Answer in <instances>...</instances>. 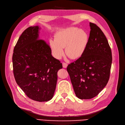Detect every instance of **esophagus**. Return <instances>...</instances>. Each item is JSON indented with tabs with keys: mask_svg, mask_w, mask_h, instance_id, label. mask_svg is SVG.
<instances>
[{
	"mask_svg": "<svg viewBox=\"0 0 125 125\" xmlns=\"http://www.w3.org/2000/svg\"><path fill=\"white\" fill-rule=\"evenodd\" d=\"M68 66V64L65 63V62H63L62 63V67L64 68H66Z\"/></svg>",
	"mask_w": 125,
	"mask_h": 125,
	"instance_id": "1",
	"label": "esophagus"
}]
</instances>
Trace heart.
I'll use <instances>...</instances> for the list:
<instances>
[{
    "label": "heart",
    "mask_w": 125,
    "mask_h": 125,
    "mask_svg": "<svg viewBox=\"0 0 125 125\" xmlns=\"http://www.w3.org/2000/svg\"><path fill=\"white\" fill-rule=\"evenodd\" d=\"M89 36L85 30L76 27L59 30L55 35V39H50V46L52 56L60 59L65 53L71 59L80 58L88 47Z\"/></svg>",
    "instance_id": "b5f03b06"
}]
</instances>
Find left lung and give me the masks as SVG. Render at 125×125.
Listing matches in <instances>:
<instances>
[{"instance_id":"left-lung-1","label":"left lung","mask_w":125,"mask_h":125,"mask_svg":"<svg viewBox=\"0 0 125 125\" xmlns=\"http://www.w3.org/2000/svg\"><path fill=\"white\" fill-rule=\"evenodd\" d=\"M90 26L85 52L67 68L75 95L81 100L92 99L105 88L112 62L111 49L104 34L96 24L90 22Z\"/></svg>"}]
</instances>
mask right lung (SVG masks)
I'll return each mask as SVG.
<instances>
[{
	"mask_svg": "<svg viewBox=\"0 0 125 125\" xmlns=\"http://www.w3.org/2000/svg\"><path fill=\"white\" fill-rule=\"evenodd\" d=\"M41 28L30 26L14 48L13 74L17 84L30 99L47 102L54 96L57 72L62 63L52 55L50 45L39 40Z\"/></svg>",
	"mask_w": 125,
	"mask_h": 125,
	"instance_id": "right-lung-1",
	"label": "right lung"
}]
</instances>
